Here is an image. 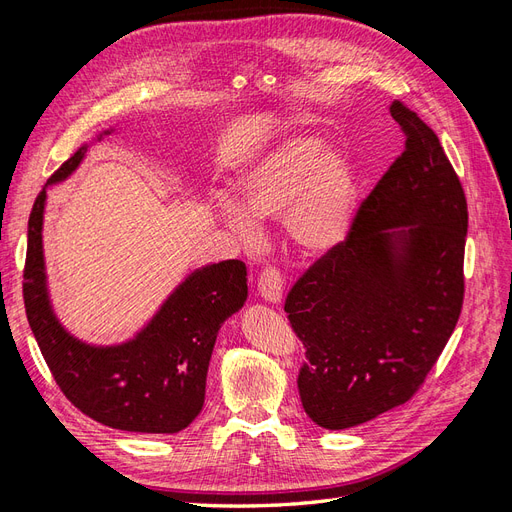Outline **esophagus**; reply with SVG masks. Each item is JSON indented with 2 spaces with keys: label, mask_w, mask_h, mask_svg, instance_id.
<instances>
[{
  "label": "esophagus",
  "mask_w": 512,
  "mask_h": 512,
  "mask_svg": "<svg viewBox=\"0 0 512 512\" xmlns=\"http://www.w3.org/2000/svg\"><path fill=\"white\" fill-rule=\"evenodd\" d=\"M282 290H284L282 271L277 269L275 265H267L265 269L260 271V277H258V292H260V297L265 299V301L277 303V301L282 299Z\"/></svg>",
  "instance_id": "1"
}]
</instances>
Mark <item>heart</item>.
I'll list each match as a JSON object with an SVG mask.
<instances>
[{
  "mask_svg": "<svg viewBox=\"0 0 512 512\" xmlns=\"http://www.w3.org/2000/svg\"><path fill=\"white\" fill-rule=\"evenodd\" d=\"M235 203L220 205V218L245 241L258 237L260 218H284L286 235L305 254H324L342 243L354 211V177L337 153H324L316 138H290L262 158L237 183Z\"/></svg>",
  "mask_w": 512,
  "mask_h": 512,
  "instance_id": "heart-1",
  "label": "heart"
}]
</instances>
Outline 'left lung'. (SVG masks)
<instances>
[{
	"instance_id": "left-lung-1",
	"label": "left lung",
	"mask_w": 512,
	"mask_h": 512,
	"mask_svg": "<svg viewBox=\"0 0 512 512\" xmlns=\"http://www.w3.org/2000/svg\"><path fill=\"white\" fill-rule=\"evenodd\" d=\"M391 115L404 151L348 237L309 265L284 303L305 348L303 408L324 429L367 423L412 399L463 307L466 194L436 132L399 100Z\"/></svg>"
}]
</instances>
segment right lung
Masks as SVG:
<instances>
[{
    "label": "right lung",
    "instance_id": "obj_1",
    "mask_svg": "<svg viewBox=\"0 0 512 512\" xmlns=\"http://www.w3.org/2000/svg\"><path fill=\"white\" fill-rule=\"evenodd\" d=\"M85 151L81 147L61 164L49 183L66 179ZM44 203L46 190L29 213L23 299L29 327L61 393L106 427L138 433L185 429L203 410L207 369L222 322L247 299L245 265L222 260L194 271L132 342L87 346L64 331L46 294Z\"/></svg>",
    "mask_w": 512,
    "mask_h": 512
}]
</instances>
